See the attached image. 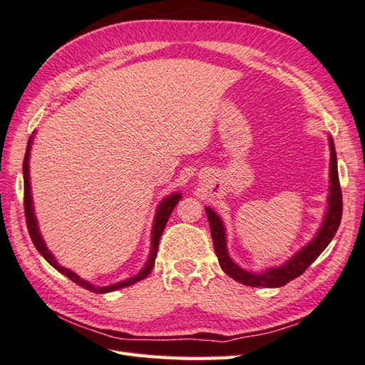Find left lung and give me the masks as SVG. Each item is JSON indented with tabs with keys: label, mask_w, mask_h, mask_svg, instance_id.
Returning a JSON list of instances; mask_svg holds the SVG:
<instances>
[{
	"label": "left lung",
	"mask_w": 365,
	"mask_h": 365,
	"mask_svg": "<svg viewBox=\"0 0 365 365\" xmlns=\"http://www.w3.org/2000/svg\"><path fill=\"white\" fill-rule=\"evenodd\" d=\"M329 150H331V162H329V195H328V209L325 214V220H323L322 228L319 230L317 236H315L309 244L303 247L298 251L292 259H289L286 264L281 267H272L262 273H251L232 261L226 250V234L222 218L218 217L212 209L206 207V215L210 226V234H212L214 250L218 257V264H220L222 270L236 279L242 284L250 287H281L287 284L289 281L295 279L299 274L306 272L315 259H317L322 251L325 250L329 242L333 240L336 231L339 230V225L342 220V190L341 184H339V173H337V158H336V148L333 137L329 135Z\"/></svg>",
	"instance_id": "obj_1"
}]
</instances>
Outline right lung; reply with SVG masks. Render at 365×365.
Here are the masks:
<instances>
[{
  "label": "right lung",
  "mask_w": 365,
  "mask_h": 365,
  "mask_svg": "<svg viewBox=\"0 0 365 365\" xmlns=\"http://www.w3.org/2000/svg\"><path fill=\"white\" fill-rule=\"evenodd\" d=\"M31 143H32V137H29V142H28V147H26V155H24V160H23V181H24V215H26V225H28V231H29V236L32 239V244L38 250V253L42 255L46 262H50L56 270L61 272L62 274H66L68 279H71L73 282H76L78 286L84 287L87 290H91L93 294H108V292H114V290H118L121 287H128L134 284L137 281H142L148 277L151 273L153 267H155V259L158 255V245H159V240L162 232H164V228L167 225V220L170 214L173 212L175 206L178 205V201L181 200V193H172V195H168L167 198H164L160 201V205L158 206L156 210V217H155V222H153V232H151V253L147 264H145L143 269L135 274L133 278H128L125 281H120L115 282V284H110V286H104V287H96L91 282H87L84 279H81L76 273H73L71 270L66 269V267H62L56 261V257L50 253V250L46 248L45 242L42 239V234L38 231V225L36 220V215H34V207H32V197H31V182H29V150H31Z\"/></svg>",
  "instance_id": "obj_1"
}]
</instances>
